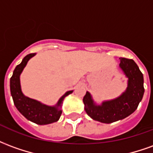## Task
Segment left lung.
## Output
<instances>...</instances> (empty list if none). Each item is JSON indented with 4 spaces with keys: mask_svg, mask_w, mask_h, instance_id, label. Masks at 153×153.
I'll return each instance as SVG.
<instances>
[{
    "mask_svg": "<svg viewBox=\"0 0 153 153\" xmlns=\"http://www.w3.org/2000/svg\"><path fill=\"white\" fill-rule=\"evenodd\" d=\"M119 65L128 78V87L120 96L101 105L94 102L88 92L83 97L85 111L97 121L110 124L126 118L134 112L143 97V75L137 64L131 59L120 58Z\"/></svg>",
    "mask_w": 153,
    "mask_h": 153,
    "instance_id": "1",
    "label": "left lung"
}]
</instances>
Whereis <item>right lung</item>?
<instances>
[{
  "label": "right lung",
  "mask_w": 153,
  "mask_h": 153,
  "mask_svg": "<svg viewBox=\"0 0 153 153\" xmlns=\"http://www.w3.org/2000/svg\"><path fill=\"white\" fill-rule=\"evenodd\" d=\"M35 55L36 53L27 55L23 59L21 63L15 67L13 75L10 78V93L15 106L25 118L38 125H48L56 122L60 119L62 113L60 108L63 103L64 98L73 93V91L66 92L59 99L56 105L53 106H47L37 100L32 99L25 96L24 93H22L19 77L28 60L33 56H34Z\"/></svg>",
  "instance_id": "1"
}]
</instances>
